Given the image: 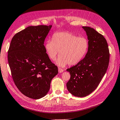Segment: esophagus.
<instances>
[{
  "label": "esophagus",
  "mask_w": 120,
  "mask_h": 120,
  "mask_svg": "<svg viewBox=\"0 0 120 120\" xmlns=\"http://www.w3.org/2000/svg\"><path fill=\"white\" fill-rule=\"evenodd\" d=\"M63 71H64L63 69H61V68H58V72H59V73H62Z\"/></svg>",
  "instance_id": "obj_1"
}]
</instances>
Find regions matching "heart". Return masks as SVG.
<instances>
[{
	"mask_svg": "<svg viewBox=\"0 0 120 120\" xmlns=\"http://www.w3.org/2000/svg\"><path fill=\"white\" fill-rule=\"evenodd\" d=\"M52 40L46 42L44 48L49 58L54 60L59 52L56 63L64 67L67 64L74 65L79 63L86 54L89 42L84 37H78L68 32L56 33L53 35Z\"/></svg>",
	"mask_w": 120,
	"mask_h": 120,
	"instance_id": "1",
	"label": "heart"
}]
</instances>
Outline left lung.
I'll use <instances>...</instances> for the list:
<instances>
[{
  "mask_svg": "<svg viewBox=\"0 0 120 120\" xmlns=\"http://www.w3.org/2000/svg\"><path fill=\"white\" fill-rule=\"evenodd\" d=\"M89 42L84 58L67 71L71 77L66 84L68 91L78 97L91 94L99 85L108 67L109 50L102 34L90 27L83 26Z\"/></svg>",
  "mask_w": 120,
  "mask_h": 120,
  "instance_id": "left-lung-1",
  "label": "left lung"
}]
</instances>
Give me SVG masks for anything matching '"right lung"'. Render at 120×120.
I'll list each match as a JSON object with an SVG mask.
<instances>
[{
	"mask_svg": "<svg viewBox=\"0 0 120 120\" xmlns=\"http://www.w3.org/2000/svg\"><path fill=\"white\" fill-rule=\"evenodd\" d=\"M52 25L30 26L12 38L8 61L14 82L22 93L39 99L48 92L58 73L46 54L44 43Z\"/></svg>",
	"mask_w": 120,
	"mask_h": 120,
	"instance_id": "add662e5",
	"label": "right lung"
}]
</instances>
